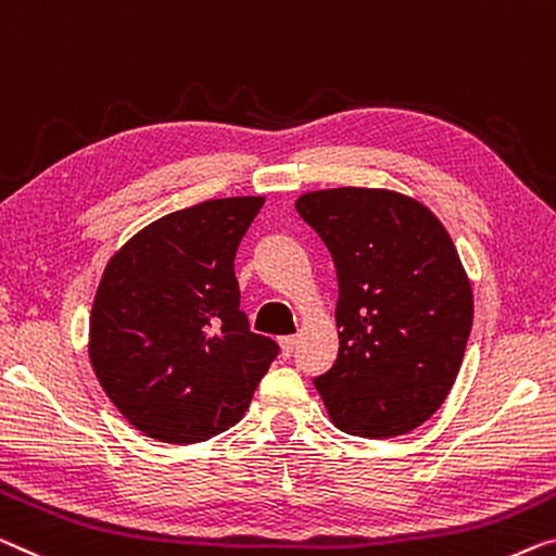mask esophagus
I'll use <instances>...</instances> for the list:
<instances>
[{
  "mask_svg": "<svg viewBox=\"0 0 556 556\" xmlns=\"http://www.w3.org/2000/svg\"><path fill=\"white\" fill-rule=\"evenodd\" d=\"M279 344H281V354H285V357H289V354H292L294 346H296V337L294 334L279 337Z\"/></svg>",
  "mask_w": 556,
  "mask_h": 556,
  "instance_id": "esophagus-1",
  "label": "esophagus"
}]
</instances>
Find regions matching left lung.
I'll return each instance as SVG.
<instances>
[{"mask_svg":"<svg viewBox=\"0 0 556 556\" xmlns=\"http://www.w3.org/2000/svg\"><path fill=\"white\" fill-rule=\"evenodd\" d=\"M334 260L339 354L314 377L346 434H407L442 407L459 375L475 300L457 247L417 199L339 187L296 199Z\"/></svg>","mask_w":556,"mask_h":556,"instance_id":"left-lung-1","label":"left lung"}]
</instances>
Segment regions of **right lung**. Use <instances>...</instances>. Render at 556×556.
<instances>
[{
	"mask_svg": "<svg viewBox=\"0 0 556 556\" xmlns=\"http://www.w3.org/2000/svg\"><path fill=\"white\" fill-rule=\"evenodd\" d=\"M264 197L172 212L106 264L89 319L99 384L139 432L197 444L235 427L279 354L239 309L235 254Z\"/></svg>",
	"mask_w": 556,
	"mask_h": 556,
	"instance_id": "add662e5",
	"label": "right lung"
}]
</instances>
